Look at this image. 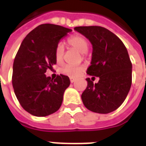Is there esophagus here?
<instances>
[{
    "label": "esophagus",
    "mask_w": 146,
    "mask_h": 146,
    "mask_svg": "<svg viewBox=\"0 0 146 146\" xmlns=\"http://www.w3.org/2000/svg\"><path fill=\"white\" fill-rule=\"evenodd\" d=\"M75 81H76V79H75V78L70 77V82H71V83H73V82H75Z\"/></svg>",
    "instance_id": "1"
}]
</instances>
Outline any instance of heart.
<instances>
[{
  "instance_id": "obj_1",
  "label": "heart",
  "mask_w": 146,
  "mask_h": 146,
  "mask_svg": "<svg viewBox=\"0 0 146 146\" xmlns=\"http://www.w3.org/2000/svg\"><path fill=\"white\" fill-rule=\"evenodd\" d=\"M68 44L69 46L73 47L82 54L86 53L89 49V42L87 40L81 35H75L69 37L68 39ZM65 48L62 44H58L55 49V58L58 63H60L63 60ZM84 70V67L79 66H73V65H65L60 69V73L64 75L71 77H77L81 75Z\"/></svg>"
}]
</instances>
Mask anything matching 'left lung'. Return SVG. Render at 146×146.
Masks as SVG:
<instances>
[{
	"label": "left lung",
	"mask_w": 146,
	"mask_h": 146,
	"mask_svg": "<svg viewBox=\"0 0 146 146\" xmlns=\"http://www.w3.org/2000/svg\"><path fill=\"white\" fill-rule=\"evenodd\" d=\"M76 30L93 45L91 65L87 73L99 77L94 84L86 78L81 94L84 106L98 113L116 110L127 97L132 84V63L125 44L114 33L101 26H79Z\"/></svg>",
	"instance_id": "1"
}]
</instances>
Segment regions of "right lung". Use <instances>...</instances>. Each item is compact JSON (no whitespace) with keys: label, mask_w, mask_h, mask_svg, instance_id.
<instances>
[{"label":"right lung","mask_w":146,"mask_h":146,"mask_svg":"<svg viewBox=\"0 0 146 146\" xmlns=\"http://www.w3.org/2000/svg\"><path fill=\"white\" fill-rule=\"evenodd\" d=\"M72 29L43 24L28 34L19 48L13 66L12 82L16 97L24 110L36 117H45L60 109L68 76L46 77L56 63L55 49L60 39Z\"/></svg>","instance_id":"obj_1"}]
</instances>
